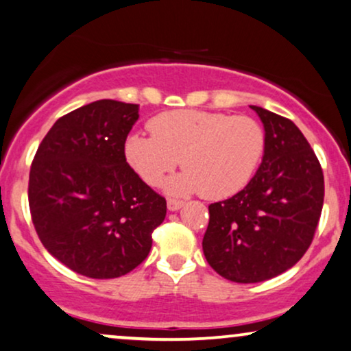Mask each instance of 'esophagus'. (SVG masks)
<instances>
[{
  "mask_svg": "<svg viewBox=\"0 0 351 351\" xmlns=\"http://www.w3.org/2000/svg\"><path fill=\"white\" fill-rule=\"evenodd\" d=\"M183 201H178V199H168L167 201V207H168V210L170 212H176V210H180L181 207H183Z\"/></svg>",
  "mask_w": 351,
  "mask_h": 351,
  "instance_id": "obj_1",
  "label": "esophagus"
}]
</instances>
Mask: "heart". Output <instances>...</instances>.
Returning <instances> with one entry per match:
<instances>
[{
	"label": "heart",
	"mask_w": 351,
	"mask_h": 351,
	"mask_svg": "<svg viewBox=\"0 0 351 351\" xmlns=\"http://www.w3.org/2000/svg\"><path fill=\"white\" fill-rule=\"evenodd\" d=\"M150 132H132L124 157L150 186H158L181 162L184 171L165 183L168 194L197 193L207 199L237 194L254 175L265 149V132L250 117L175 110L155 117Z\"/></svg>",
	"instance_id": "1"
}]
</instances>
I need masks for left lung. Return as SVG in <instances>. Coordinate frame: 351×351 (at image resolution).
<instances>
[{
    "instance_id": "left-lung-1",
    "label": "left lung",
    "mask_w": 351,
    "mask_h": 351,
    "mask_svg": "<svg viewBox=\"0 0 351 351\" xmlns=\"http://www.w3.org/2000/svg\"><path fill=\"white\" fill-rule=\"evenodd\" d=\"M251 108L264 124L263 162L245 189L208 206L202 239L210 267L237 283L293 267L311 245L324 204L321 163L303 132L280 114Z\"/></svg>"
}]
</instances>
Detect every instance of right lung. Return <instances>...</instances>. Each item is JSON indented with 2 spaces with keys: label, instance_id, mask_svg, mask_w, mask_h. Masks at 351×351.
<instances>
[{
  "label": "right lung",
  "instance_id": "obj_1",
  "mask_svg": "<svg viewBox=\"0 0 351 351\" xmlns=\"http://www.w3.org/2000/svg\"><path fill=\"white\" fill-rule=\"evenodd\" d=\"M137 118L134 104L84 105L53 124L30 167L29 206L40 241L86 277L117 278L136 269L165 220V197L124 157Z\"/></svg>",
  "mask_w": 351,
  "mask_h": 351
}]
</instances>
